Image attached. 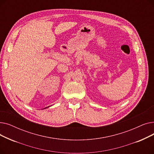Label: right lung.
<instances>
[{"label":"right lung","mask_w":154,"mask_h":154,"mask_svg":"<svg viewBox=\"0 0 154 154\" xmlns=\"http://www.w3.org/2000/svg\"><path fill=\"white\" fill-rule=\"evenodd\" d=\"M46 108H47V107H46Z\"/></svg>","instance_id":"add662e5"}]
</instances>
